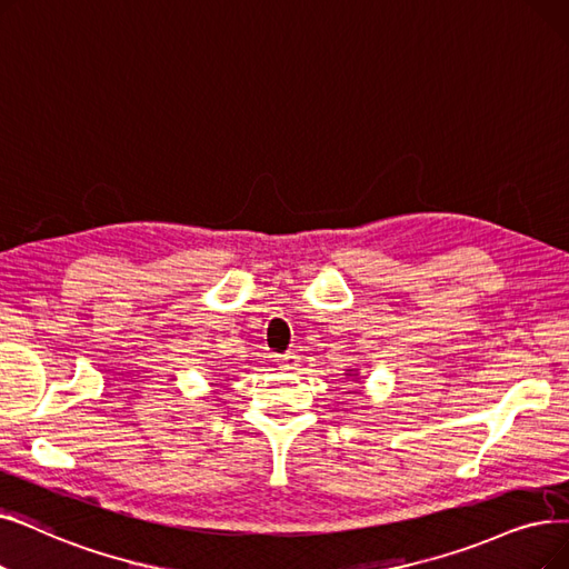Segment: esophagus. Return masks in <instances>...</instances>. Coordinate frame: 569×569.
I'll return each mask as SVG.
<instances>
[{"mask_svg": "<svg viewBox=\"0 0 569 569\" xmlns=\"http://www.w3.org/2000/svg\"><path fill=\"white\" fill-rule=\"evenodd\" d=\"M277 362L283 367V369H295L300 365V356H295V353H283V356H279L277 358Z\"/></svg>", "mask_w": 569, "mask_h": 569, "instance_id": "34e87169", "label": "esophagus"}]
</instances>
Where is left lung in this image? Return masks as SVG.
<instances>
[{
  "label": "left lung",
  "instance_id": "left-lung-1",
  "mask_svg": "<svg viewBox=\"0 0 569 569\" xmlns=\"http://www.w3.org/2000/svg\"><path fill=\"white\" fill-rule=\"evenodd\" d=\"M346 379H353V381H358L360 379V372H358V369L356 367H349V369H346V375H343Z\"/></svg>",
  "mask_w": 569,
  "mask_h": 569
}]
</instances>
